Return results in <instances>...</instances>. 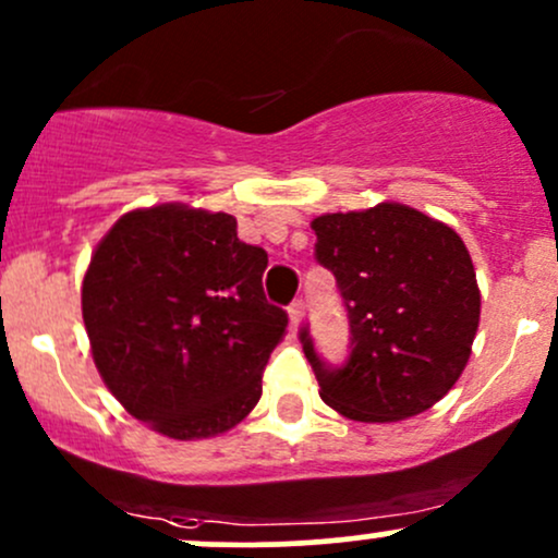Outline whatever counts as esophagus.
Instances as JSON below:
<instances>
[{
    "mask_svg": "<svg viewBox=\"0 0 558 558\" xmlns=\"http://www.w3.org/2000/svg\"><path fill=\"white\" fill-rule=\"evenodd\" d=\"M289 320H291L293 330H299V326H302V320H304V302H302V299H296V302H293L289 307Z\"/></svg>",
    "mask_w": 558,
    "mask_h": 558,
    "instance_id": "esophagus-1",
    "label": "esophagus"
}]
</instances>
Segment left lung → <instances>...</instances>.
I'll return each instance as SVG.
<instances>
[{
    "mask_svg": "<svg viewBox=\"0 0 558 558\" xmlns=\"http://www.w3.org/2000/svg\"><path fill=\"white\" fill-rule=\"evenodd\" d=\"M317 262L336 275L349 310L344 368L312 363L328 408L360 424H395L456 387L480 328L482 293L466 243L450 225L384 201L312 219Z\"/></svg>",
    "mask_w": 558,
    "mask_h": 558,
    "instance_id": "left-lung-1",
    "label": "left lung"
}]
</instances>
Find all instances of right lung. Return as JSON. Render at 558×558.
<instances>
[{"instance_id": "add662e5", "label": "right lung", "mask_w": 558, "mask_h": 558, "mask_svg": "<svg viewBox=\"0 0 558 558\" xmlns=\"http://www.w3.org/2000/svg\"><path fill=\"white\" fill-rule=\"evenodd\" d=\"M265 269L232 214L180 201L121 214L82 280L92 360L121 408L177 442L241 424L289 326Z\"/></svg>"}]
</instances>
